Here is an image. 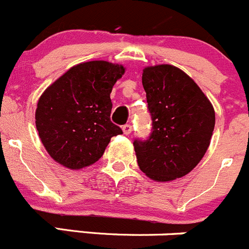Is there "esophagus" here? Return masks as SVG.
Segmentation results:
<instances>
[{"label": "esophagus", "mask_w": 249, "mask_h": 249, "mask_svg": "<svg viewBox=\"0 0 249 249\" xmlns=\"http://www.w3.org/2000/svg\"><path fill=\"white\" fill-rule=\"evenodd\" d=\"M131 131H132V126H131V125H130V124L123 125V132H124L125 135L131 134Z\"/></svg>", "instance_id": "esophagus-1"}]
</instances>
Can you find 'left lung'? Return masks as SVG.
<instances>
[{
    "label": "left lung",
    "instance_id": "8db88e82",
    "mask_svg": "<svg viewBox=\"0 0 249 249\" xmlns=\"http://www.w3.org/2000/svg\"><path fill=\"white\" fill-rule=\"evenodd\" d=\"M152 132L135 140L137 164L159 182L189 174L211 143L215 112L196 83L170 64L147 67L142 73Z\"/></svg>",
    "mask_w": 249,
    "mask_h": 249
}]
</instances>
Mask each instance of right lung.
<instances>
[{
  "label": "right lung",
  "instance_id": "right-lung-1",
  "mask_svg": "<svg viewBox=\"0 0 249 249\" xmlns=\"http://www.w3.org/2000/svg\"><path fill=\"white\" fill-rule=\"evenodd\" d=\"M125 73L120 64L91 60L74 66L41 95L36 129L57 163L81 169L96 163L113 136L123 134L110 122V92Z\"/></svg>",
  "mask_w": 249,
  "mask_h": 249
}]
</instances>
